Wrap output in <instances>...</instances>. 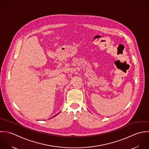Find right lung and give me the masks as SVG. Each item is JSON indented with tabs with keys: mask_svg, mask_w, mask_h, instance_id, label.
<instances>
[{
	"mask_svg": "<svg viewBox=\"0 0 149 149\" xmlns=\"http://www.w3.org/2000/svg\"><path fill=\"white\" fill-rule=\"evenodd\" d=\"M58 114H59V113H58V114H56V115H55V116H56V115H58Z\"/></svg>",
	"mask_w": 149,
	"mask_h": 149,
	"instance_id": "1",
	"label": "right lung"
}]
</instances>
